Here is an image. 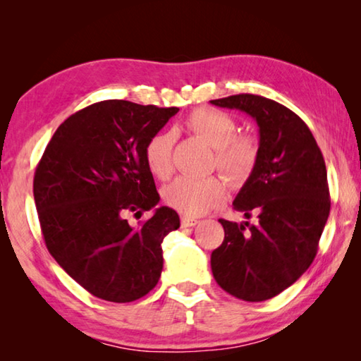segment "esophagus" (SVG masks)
Wrapping results in <instances>:
<instances>
[{
    "instance_id": "1",
    "label": "esophagus",
    "mask_w": 361,
    "mask_h": 361,
    "mask_svg": "<svg viewBox=\"0 0 361 361\" xmlns=\"http://www.w3.org/2000/svg\"><path fill=\"white\" fill-rule=\"evenodd\" d=\"M199 221L195 218L191 216H181V226L183 228H191V226H195Z\"/></svg>"
}]
</instances>
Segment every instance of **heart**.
Returning a JSON list of instances; mask_svg holds the SVG:
<instances>
[{
  "label": "heart",
  "mask_w": 361,
  "mask_h": 361,
  "mask_svg": "<svg viewBox=\"0 0 361 361\" xmlns=\"http://www.w3.org/2000/svg\"><path fill=\"white\" fill-rule=\"evenodd\" d=\"M189 130L215 149V166L232 186H240L256 167L259 157L258 138L252 133H237V121L229 113L215 108H197L185 121ZM172 130H161L145 145V161L156 178L166 180L173 170ZM228 197L224 181L218 176L189 178L178 176L162 189L169 207L186 216L204 215L223 205Z\"/></svg>",
  "instance_id": "obj_1"
}]
</instances>
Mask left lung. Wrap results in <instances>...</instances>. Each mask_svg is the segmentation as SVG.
<instances>
[{
	"label": "left lung",
	"instance_id": "8db88e82",
	"mask_svg": "<svg viewBox=\"0 0 361 361\" xmlns=\"http://www.w3.org/2000/svg\"><path fill=\"white\" fill-rule=\"evenodd\" d=\"M210 103L252 116L259 127V157L234 200L256 223L219 219L224 240L212 253V272L229 295L266 301L307 271L329 215L326 166L305 122L280 103L253 94Z\"/></svg>",
	"mask_w": 361,
	"mask_h": 361
}]
</instances>
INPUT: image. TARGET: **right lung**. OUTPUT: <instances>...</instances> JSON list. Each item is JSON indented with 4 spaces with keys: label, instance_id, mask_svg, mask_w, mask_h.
Returning <instances> with one entry per match:
<instances>
[{
    "label": "right lung",
    "instance_id": "right-lung-1",
    "mask_svg": "<svg viewBox=\"0 0 361 361\" xmlns=\"http://www.w3.org/2000/svg\"><path fill=\"white\" fill-rule=\"evenodd\" d=\"M178 108L105 100L60 124L36 167L33 195L49 253L90 295L130 302L161 277L162 240L180 228L169 207L132 228L159 202L145 145Z\"/></svg>",
    "mask_w": 361,
    "mask_h": 361
}]
</instances>
